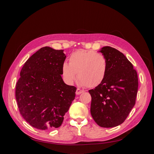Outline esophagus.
<instances>
[{"instance_id": "34e87169", "label": "esophagus", "mask_w": 154, "mask_h": 154, "mask_svg": "<svg viewBox=\"0 0 154 154\" xmlns=\"http://www.w3.org/2000/svg\"><path fill=\"white\" fill-rule=\"evenodd\" d=\"M83 91H82V90H80V88H77L76 89V95H80V94H82V93H83Z\"/></svg>"}]
</instances>
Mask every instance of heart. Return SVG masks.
<instances>
[{"instance_id": "b5f03b06", "label": "heart", "mask_w": 154, "mask_h": 154, "mask_svg": "<svg viewBox=\"0 0 154 154\" xmlns=\"http://www.w3.org/2000/svg\"><path fill=\"white\" fill-rule=\"evenodd\" d=\"M108 69V63L105 56L93 51L78 50L69 58V63L62 66L63 80L71 84L78 80L83 85L93 88L103 81Z\"/></svg>"}]
</instances>
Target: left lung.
Wrapping results in <instances>:
<instances>
[{
  "instance_id": "obj_1",
  "label": "left lung",
  "mask_w": 154,
  "mask_h": 154,
  "mask_svg": "<svg viewBox=\"0 0 154 154\" xmlns=\"http://www.w3.org/2000/svg\"><path fill=\"white\" fill-rule=\"evenodd\" d=\"M99 51L106 58L108 69L103 81L88 91L92 97L91 113L100 127L111 128L123 123L136 103L137 74L118 50L105 46Z\"/></svg>"
}]
</instances>
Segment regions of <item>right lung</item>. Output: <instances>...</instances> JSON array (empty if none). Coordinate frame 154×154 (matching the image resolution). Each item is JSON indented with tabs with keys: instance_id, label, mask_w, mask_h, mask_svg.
I'll return each mask as SVG.
<instances>
[{
	"instance_id": "obj_1",
	"label": "right lung",
	"mask_w": 154,
	"mask_h": 154,
	"mask_svg": "<svg viewBox=\"0 0 154 154\" xmlns=\"http://www.w3.org/2000/svg\"><path fill=\"white\" fill-rule=\"evenodd\" d=\"M63 50L44 47L22 67L16 84L20 113L32 127L42 130L60 127L75 97L76 88L64 83L62 66Z\"/></svg>"
}]
</instances>
